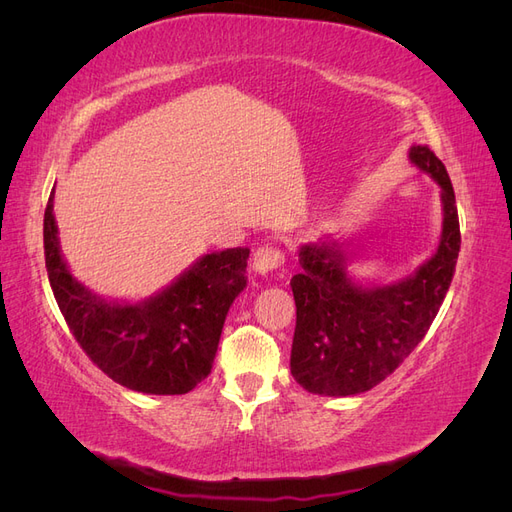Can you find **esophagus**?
Instances as JSON below:
<instances>
[{"label": "esophagus", "mask_w": 512, "mask_h": 512, "mask_svg": "<svg viewBox=\"0 0 512 512\" xmlns=\"http://www.w3.org/2000/svg\"><path fill=\"white\" fill-rule=\"evenodd\" d=\"M252 267L258 275H269L280 267H284V254L273 245H262L254 252Z\"/></svg>", "instance_id": "1"}]
</instances>
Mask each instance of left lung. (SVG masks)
Segmentation results:
<instances>
[{"mask_svg": "<svg viewBox=\"0 0 512 512\" xmlns=\"http://www.w3.org/2000/svg\"><path fill=\"white\" fill-rule=\"evenodd\" d=\"M408 160L438 183L442 200L440 241L423 265L389 284H363L348 273L344 243L320 237L299 247L290 371L309 393L350 397L391 376L421 344L453 282L461 235L451 179L427 145H412Z\"/></svg>", "mask_w": 512, "mask_h": 512, "instance_id": "left-lung-1", "label": "left lung"}]
</instances>
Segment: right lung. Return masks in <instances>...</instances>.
<instances>
[{
    "mask_svg": "<svg viewBox=\"0 0 512 512\" xmlns=\"http://www.w3.org/2000/svg\"><path fill=\"white\" fill-rule=\"evenodd\" d=\"M51 192L44 256L72 335L108 378L145 395H183L213 367L228 309L247 286V247L203 254L141 301L106 299L72 275L61 254Z\"/></svg>",
    "mask_w": 512,
    "mask_h": 512,
    "instance_id": "right-lung-1",
    "label": "right lung"
}]
</instances>
